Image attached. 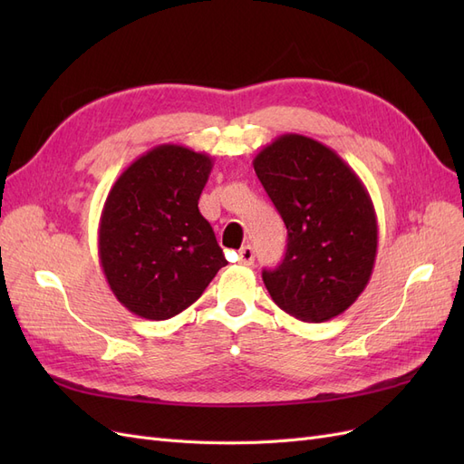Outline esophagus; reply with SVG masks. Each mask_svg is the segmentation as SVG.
Here are the masks:
<instances>
[{"mask_svg": "<svg viewBox=\"0 0 464 464\" xmlns=\"http://www.w3.org/2000/svg\"><path fill=\"white\" fill-rule=\"evenodd\" d=\"M237 256H240L242 265H254L256 261V251L251 246H242V249L237 251Z\"/></svg>", "mask_w": 464, "mask_h": 464, "instance_id": "1", "label": "esophagus"}]
</instances>
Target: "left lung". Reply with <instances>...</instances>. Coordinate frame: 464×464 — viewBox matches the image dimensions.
I'll list each match as a JSON object with an SVG mask.
<instances>
[{
	"mask_svg": "<svg viewBox=\"0 0 464 464\" xmlns=\"http://www.w3.org/2000/svg\"><path fill=\"white\" fill-rule=\"evenodd\" d=\"M288 230L283 263L263 271L273 302L305 323H323L356 302L377 256V218L362 179L315 139L280 135L254 160Z\"/></svg>",
	"mask_w": 464,
	"mask_h": 464,
	"instance_id": "obj_1",
	"label": "left lung"
}]
</instances>
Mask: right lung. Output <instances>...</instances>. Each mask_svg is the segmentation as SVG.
I'll use <instances>...</instances> for the list:
<instances>
[{"instance_id":"add662e5","label":"right lung","mask_w":464,"mask_h":464,"mask_svg":"<svg viewBox=\"0 0 464 464\" xmlns=\"http://www.w3.org/2000/svg\"><path fill=\"white\" fill-rule=\"evenodd\" d=\"M213 159L159 145L111 186L98 227V257L110 290L139 317L162 321L198 300L224 259L199 198Z\"/></svg>"}]
</instances>
